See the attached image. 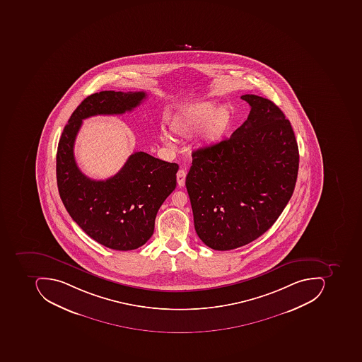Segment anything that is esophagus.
<instances>
[{"label": "esophagus", "mask_w": 362, "mask_h": 362, "mask_svg": "<svg viewBox=\"0 0 362 362\" xmlns=\"http://www.w3.org/2000/svg\"><path fill=\"white\" fill-rule=\"evenodd\" d=\"M186 175H187L186 170H182V168H180V170H178L177 174H176V176H177L178 186H180V187L185 186V180H186Z\"/></svg>", "instance_id": "esophagus-1"}]
</instances>
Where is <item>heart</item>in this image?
I'll return each mask as SVG.
<instances>
[{
	"label": "heart",
	"instance_id": "obj_1",
	"mask_svg": "<svg viewBox=\"0 0 362 362\" xmlns=\"http://www.w3.org/2000/svg\"><path fill=\"white\" fill-rule=\"evenodd\" d=\"M232 121L233 114L228 107L202 102L173 116L170 128L178 138L192 137L204 130V139L213 144L224 138ZM161 139L168 147L174 146V139L168 134L162 133Z\"/></svg>",
	"mask_w": 362,
	"mask_h": 362
}]
</instances>
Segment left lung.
I'll return each instance as SVG.
<instances>
[{
	"instance_id": "obj_1",
	"label": "left lung",
	"mask_w": 362,
	"mask_h": 362,
	"mask_svg": "<svg viewBox=\"0 0 362 362\" xmlns=\"http://www.w3.org/2000/svg\"><path fill=\"white\" fill-rule=\"evenodd\" d=\"M251 110L228 139L192 152L186 177L194 229L214 250H232L272 226L293 196L299 151L276 104L241 95Z\"/></svg>"
}]
</instances>
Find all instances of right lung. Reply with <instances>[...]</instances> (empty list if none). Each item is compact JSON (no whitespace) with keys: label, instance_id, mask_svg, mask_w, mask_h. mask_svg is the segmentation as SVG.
<instances>
[{"label":"right lung","instance_id":"add662e5","mask_svg":"<svg viewBox=\"0 0 362 362\" xmlns=\"http://www.w3.org/2000/svg\"><path fill=\"white\" fill-rule=\"evenodd\" d=\"M146 97L144 91L89 95L71 114L57 146V188L63 204L88 236L114 250H134L149 240L158 209L175 189L178 164L134 152L117 174L95 180L76 164L74 144L85 118L133 111Z\"/></svg>","mask_w":362,"mask_h":362}]
</instances>
